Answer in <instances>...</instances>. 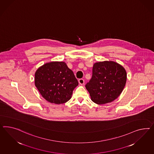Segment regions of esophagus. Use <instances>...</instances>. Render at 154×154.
<instances>
[{"label": "esophagus", "instance_id": "obj_1", "mask_svg": "<svg viewBox=\"0 0 154 154\" xmlns=\"http://www.w3.org/2000/svg\"><path fill=\"white\" fill-rule=\"evenodd\" d=\"M79 82L80 85H83L84 83H85V81L82 79H79Z\"/></svg>", "mask_w": 154, "mask_h": 154}]
</instances>
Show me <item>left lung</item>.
I'll list each match as a JSON object with an SVG mask.
<instances>
[{"label": "left lung", "mask_w": 154, "mask_h": 154, "mask_svg": "<svg viewBox=\"0 0 154 154\" xmlns=\"http://www.w3.org/2000/svg\"><path fill=\"white\" fill-rule=\"evenodd\" d=\"M127 81L125 68L114 61L94 63L91 79L86 85L91 99L97 104H107L121 95Z\"/></svg>", "instance_id": "obj_1"}]
</instances>
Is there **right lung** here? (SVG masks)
I'll use <instances>...</instances> for the list:
<instances>
[{
  "instance_id": "add662e5",
  "label": "right lung",
  "mask_w": 154,
  "mask_h": 154,
  "mask_svg": "<svg viewBox=\"0 0 154 154\" xmlns=\"http://www.w3.org/2000/svg\"><path fill=\"white\" fill-rule=\"evenodd\" d=\"M35 85L46 101L61 104L71 99L79 82L66 63L50 62L40 66L36 71Z\"/></svg>"
}]
</instances>
